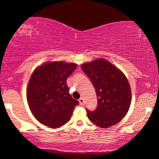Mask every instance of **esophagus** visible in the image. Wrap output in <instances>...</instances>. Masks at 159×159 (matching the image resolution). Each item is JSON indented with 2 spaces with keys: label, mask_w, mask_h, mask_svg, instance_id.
<instances>
[{
  "label": "esophagus",
  "mask_w": 159,
  "mask_h": 159,
  "mask_svg": "<svg viewBox=\"0 0 159 159\" xmlns=\"http://www.w3.org/2000/svg\"><path fill=\"white\" fill-rule=\"evenodd\" d=\"M79 103L81 106H83L84 104V98H80L79 99Z\"/></svg>",
  "instance_id": "esophagus-1"
}]
</instances>
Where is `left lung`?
<instances>
[{
    "label": "left lung",
    "mask_w": 159,
    "mask_h": 159,
    "mask_svg": "<svg viewBox=\"0 0 159 159\" xmlns=\"http://www.w3.org/2000/svg\"><path fill=\"white\" fill-rule=\"evenodd\" d=\"M90 78L97 95L98 105L93 111L87 108L90 120L101 128L116 125L125 116L131 103V91L121 71L103 58L82 66Z\"/></svg>",
    "instance_id": "left-lung-1"
}]
</instances>
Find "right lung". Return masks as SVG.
<instances>
[{"label":"right lung","instance_id":"obj_1","mask_svg":"<svg viewBox=\"0 0 159 159\" xmlns=\"http://www.w3.org/2000/svg\"><path fill=\"white\" fill-rule=\"evenodd\" d=\"M77 68L74 63H45L33 71L27 88V102L33 116L43 125L58 128L70 120L79 104L69 93L66 80Z\"/></svg>","mask_w":159,"mask_h":159}]
</instances>
